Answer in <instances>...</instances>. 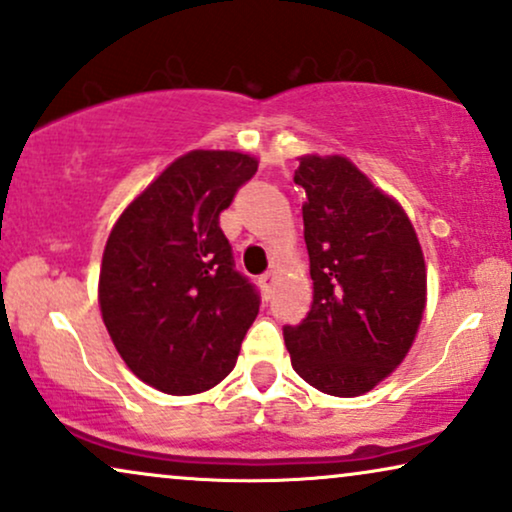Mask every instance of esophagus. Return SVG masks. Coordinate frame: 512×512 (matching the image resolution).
Masks as SVG:
<instances>
[{"label":"esophagus","instance_id":"obj_1","mask_svg":"<svg viewBox=\"0 0 512 512\" xmlns=\"http://www.w3.org/2000/svg\"><path fill=\"white\" fill-rule=\"evenodd\" d=\"M275 277H277L275 270H266V273H263L261 277H258V285H261L263 292H270V289H273V285H275Z\"/></svg>","mask_w":512,"mask_h":512}]
</instances>
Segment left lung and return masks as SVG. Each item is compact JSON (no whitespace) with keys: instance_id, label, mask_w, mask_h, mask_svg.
I'll list each match as a JSON object with an SVG mask.
<instances>
[{"instance_id":"8db88e82","label":"left lung","mask_w":512,"mask_h":512,"mask_svg":"<svg viewBox=\"0 0 512 512\" xmlns=\"http://www.w3.org/2000/svg\"><path fill=\"white\" fill-rule=\"evenodd\" d=\"M304 239L313 306L285 325L294 370L332 396H361L399 365L425 311V258L413 225L344 156H304Z\"/></svg>"}]
</instances>
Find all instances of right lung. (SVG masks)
<instances>
[{
  "label": "right lung",
  "instance_id": "add662e5",
  "mask_svg": "<svg viewBox=\"0 0 512 512\" xmlns=\"http://www.w3.org/2000/svg\"><path fill=\"white\" fill-rule=\"evenodd\" d=\"M256 168L239 151H189L125 208L106 242L104 325L128 368L166 394L216 387L258 315L261 294L220 230Z\"/></svg>",
  "mask_w": 512,
  "mask_h": 512
}]
</instances>
